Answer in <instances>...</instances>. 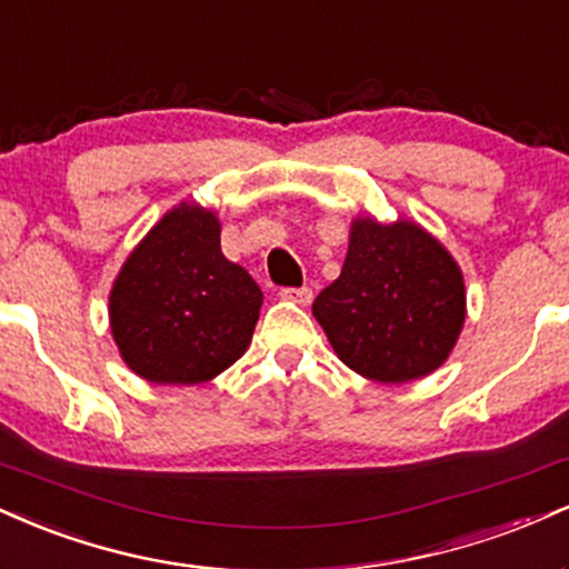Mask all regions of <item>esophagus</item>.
<instances>
[{"label": "esophagus", "mask_w": 569, "mask_h": 569, "mask_svg": "<svg viewBox=\"0 0 569 569\" xmlns=\"http://www.w3.org/2000/svg\"><path fill=\"white\" fill-rule=\"evenodd\" d=\"M279 296H282L284 300H292V303L309 306L311 298H313V292H311V287H284V290L279 292Z\"/></svg>", "instance_id": "obj_1"}]
</instances>
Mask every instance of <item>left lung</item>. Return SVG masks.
<instances>
[{
  "instance_id": "obj_1",
  "label": "left lung",
  "mask_w": 569,
  "mask_h": 569,
  "mask_svg": "<svg viewBox=\"0 0 569 569\" xmlns=\"http://www.w3.org/2000/svg\"><path fill=\"white\" fill-rule=\"evenodd\" d=\"M340 362L378 383L445 365L466 322L456 258L412 220L351 223L340 277L311 306Z\"/></svg>"
}]
</instances>
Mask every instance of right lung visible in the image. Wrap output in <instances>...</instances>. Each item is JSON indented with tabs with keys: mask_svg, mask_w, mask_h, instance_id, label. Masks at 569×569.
Returning <instances> with one entry per match:
<instances>
[{
	"mask_svg": "<svg viewBox=\"0 0 569 569\" xmlns=\"http://www.w3.org/2000/svg\"><path fill=\"white\" fill-rule=\"evenodd\" d=\"M263 292L220 252V220L178 204L146 233L113 279L111 336L119 353L151 383L212 380L247 351Z\"/></svg>",
	"mask_w": 569,
	"mask_h": 569,
	"instance_id": "add662e5",
	"label": "right lung"
}]
</instances>
